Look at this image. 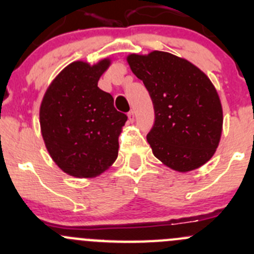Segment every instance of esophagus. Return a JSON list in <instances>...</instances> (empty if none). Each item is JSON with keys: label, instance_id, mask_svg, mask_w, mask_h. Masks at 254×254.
Returning a JSON list of instances; mask_svg holds the SVG:
<instances>
[{"label": "esophagus", "instance_id": "34e87169", "mask_svg": "<svg viewBox=\"0 0 254 254\" xmlns=\"http://www.w3.org/2000/svg\"><path fill=\"white\" fill-rule=\"evenodd\" d=\"M127 117H129V122H134V118H135V115H134V111H130L129 113H127Z\"/></svg>", "mask_w": 254, "mask_h": 254}]
</instances>
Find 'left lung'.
Segmentation results:
<instances>
[{
  "label": "left lung",
  "mask_w": 254,
  "mask_h": 254,
  "mask_svg": "<svg viewBox=\"0 0 254 254\" xmlns=\"http://www.w3.org/2000/svg\"><path fill=\"white\" fill-rule=\"evenodd\" d=\"M130 68L152 99L155 122L147 134L155 157L178 172L206 163L222 131L219 94L207 76L165 51L127 56Z\"/></svg>",
  "instance_id": "left-lung-1"
}]
</instances>
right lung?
I'll use <instances>...</instances> for the list:
<instances>
[{
    "label": "right lung",
    "mask_w": 254,
    "mask_h": 254,
    "mask_svg": "<svg viewBox=\"0 0 254 254\" xmlns=\"http://www.w3.org/2000/svg\"><path fill=\"white\" fill-rule=\"evenodd\" d=\"M111 65L76 61L51 82L40 106V127L54 162L67 175L91 178L117 160L118 136L127 120L98 79Z\"/></svg>",
    "instance_id": "right-lung-1"
}]
</instances>
